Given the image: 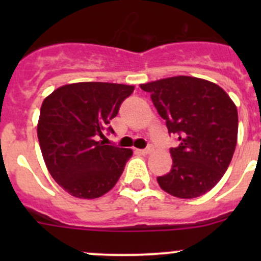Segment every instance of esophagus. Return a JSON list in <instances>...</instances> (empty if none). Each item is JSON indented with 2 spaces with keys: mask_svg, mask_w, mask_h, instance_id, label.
Masks as SVG:
<instances>
[{
  "mask_svg": "<svg viewBox=\"0 0 261 261\" xmlns=\"http://www.w3.org/2000/svg\"><path fill=\"white\" fill-rule=\"evenodd\" d=\"M136 152H139V154L141 155H149L150 152H152V147H146V149H139L136 150Z\"/></svg>",
  "mask_w": 261,
  "mask_h": 261,
  "instance_id": "esophagus-1",
  "label": "esophagus"
}]
</instances>
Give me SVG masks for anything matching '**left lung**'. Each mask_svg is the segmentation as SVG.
I'll return each mask as SVG.
<instances>
[{
	"mask_svg": "<svg viewBox=\"0 0 261 261\" xmlns=\"http://www.w3.org/2000/svg\"><path fill=\"white\" fill-rule=\"evenodd\" d=\"M151 94L158 114L179 145L170 149L173 164L158 177L160 188L178 198L211 191L230 165L238 141V109L213 82L177 75L140 84Z\"/></svg>",
	"mask_w": 261,
	"mask_h": 261,
	"instance_id": "obj_1",
	"label": "left lung"
}]
</instances>
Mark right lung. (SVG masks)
Segmentation results:
<instances>
[{
	"mask_svg": "<svg viewBox=\"0 0 261 261\" xmlns=\"http://www.w3.org/2000/svg\"><path fill=\"white\" fill-rule=\"evenodd\" d=\"M135 87L80 82L43 101L38 122L41 154L54 180L73 197L93 199L111 191L133 150L105 145V130Z\"/></svg>",
	"mask_w": 261,
	"mask_h": 261,
	"instance_id": "right-lung-1",
	"label": "right lung"
}]
</instances>
